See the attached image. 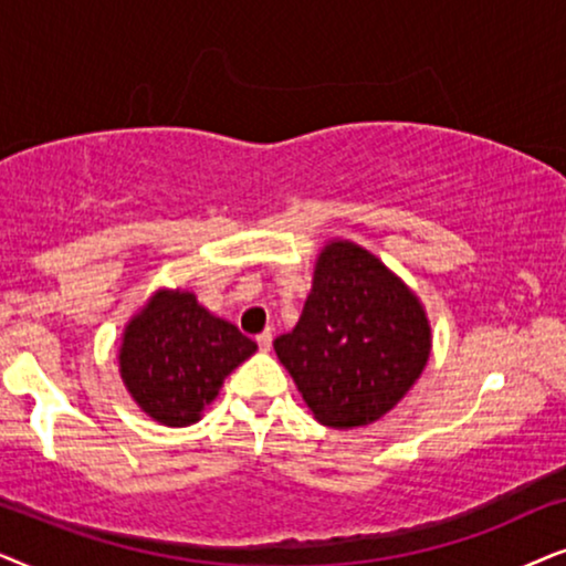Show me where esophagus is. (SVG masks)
<instances>
[{
	"instance_id": "34e87169",
	"label": "esophagus",
	"mask_w": 566,
	"mask_h": 566,
	"mask_svg": "<svg viewBox=\"0 0 566 566\" xmlns=\"http://www.w3.org/2000/svg\"><path fill=\"white\" fill-rule=\"evenodd\" d=\"M255 344H259L261 352H269L271 349V334H269V331H263V334L255 336Z\"/></svg>"
}]
</instances>
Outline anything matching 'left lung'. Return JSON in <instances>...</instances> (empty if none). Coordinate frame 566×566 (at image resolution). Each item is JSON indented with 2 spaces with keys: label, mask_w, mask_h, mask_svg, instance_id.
Segmentation results:
<instances>
[{
  "label": "left lung",
  "mask_w": 566,
  "mask_h": 566,
  "mask_svg": "<svg viewBox=\"0 0 566 566\" xmlns=\"http://www.w3.org/2000/svg\"><path fill=\"white\" fill-rule=\"evenodd\" d=\"M276 357L326 427L370 424L406 396L429 357V326L401 279L354 243L318 255L300 323Z\"/></svg>",
  "instance_id": "8db88e82"
}]
</instances>
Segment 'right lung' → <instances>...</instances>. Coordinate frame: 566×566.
Returning a JSON list of instances; mask_svg holds the SVG:
<instances>
[{"label": "right lung", "mask_w": 566, "mask_h": 566, "mask_svg": "<svg viewBox=\"0 0 566 566\" xmlns=\"http://www.w3.org/2000/svg\"><path fill=\"white\" fill-rule=\"evenodd\" d=\"M253 352L255 342L214 318L191 292H157L126 326L120 378L149 417L186 427Z\"/></svg>", "instance_id": "1"}]
</instances>
